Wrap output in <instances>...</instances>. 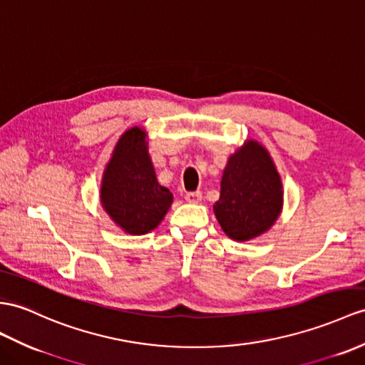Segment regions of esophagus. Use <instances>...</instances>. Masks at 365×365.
I'll return each mask as SVG.
<instances>
[{"label":"esophagus","mask_w":365,"mask_h":365,"mask_svg":"<svg viewBox=\"0 0 365 365\" xmlns=\"http://www.w3.org/2000/svg\"><path fill=\"white\" fill-rule=\"evenodd\" d=\"M202 200V193L201 192H189L185 193V201L187 202H200Z\"/></svg>","instance_id":"1"}]
</instances>
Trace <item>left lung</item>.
<instances>
[{
  "label": "left lung",
  "instance_id": "1",
  "mask_svg": "<svg viewBox=\"0 0 365 365\" xmlns=\"http://www.w3.org/2000/svg\"><path fill=\"white\" fill-rule=\"evenodd\" d=\"M283 202L280 175L257 140H247L227 159L220 200L213 212L225 234L247 242L266 232L279 218Z\"/></svg>",
  "mask_w": 365,
  "mask_h": 365
}]
</instances>
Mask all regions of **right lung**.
Wrapping results in <instances>:
<instances>
[{"mask_svg":"<svg viewBox=\"0 0 365 365\" xmlns=\"http://www.w3.org/2000/svg\"><path fill=\"white\" fill-rule=\"evenodd\" d=\"M101 201L114 223L131 235L153 230L170 209L173 195L156 180L142 128L127 130L115 144L103 172Z\"/></svg>","mask_w":365,"mask_h":365,"instance_id":"add662e5","label":"right lung"}]
</instances>
